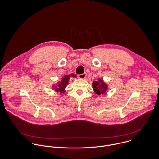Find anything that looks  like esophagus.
Listing matches in <instances>:
<instances>
[{"label": "esophagus", "mask_w": 159, "mask_h": 159, "mask_svg": "<svg viewBox=\"0 0 159 159\" xmlns=\"http://www.w3.org/2000/svg\"><path fill=\"white\" fill-rule=\"evenodd\" d=\"M86 75H87V74H86L85 73H84V74H80V75H79V77L80 79H85V78L86 77Z\"/></svg>", "instance_id": "esophagus-1"}]
</instances>
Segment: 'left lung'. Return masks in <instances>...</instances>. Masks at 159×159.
Here are the masks:
<instances>
[{
  "label": "left lung",
  "mask_w": 159,
  "mask_h": 159,
  "mask_svg": "<svg viewBox=\"0 0 159 159\" xmlns=\"http://www.w3.org/2000/svg\"><path fill=\"white\" fill-rule=\"evenodd\" d=\"M93 87L94 92L98 95L105 94L108 89L107 84L101 79H99L98 80L93 82Z\"/></svg>",
  "instance_id": "left-lung-1"
}]
</instances>
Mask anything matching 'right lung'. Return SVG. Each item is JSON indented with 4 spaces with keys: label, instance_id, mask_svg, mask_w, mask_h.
Listing matches in <instances>:
<instances>
[{
    "label": "right lung",
    "instance_id": "1",
    "mask_svg": "<svg viewBox=\"0 0 159 159\" xmlns=\"http://www.w3.org/2000/svg\"><path fill=\"white\" fill-rule=\"evenodd\" d=\"M70 77H76V75L74 74H70L69 75H65L64 77H63L61 79V80L57 84V85L55 86H53V87H54V90H55L56 92L58 93L60 92V93H63L65 92V89L66 87V86L67 85L68 83H69V79Z\"/></svg>",
    "mask_w": 159,
    "mask_h": 159
}]
</instances>
